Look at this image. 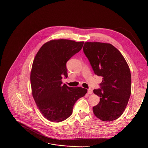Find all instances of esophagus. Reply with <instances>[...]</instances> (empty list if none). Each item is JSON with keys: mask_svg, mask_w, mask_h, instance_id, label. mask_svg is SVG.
<instances>
[{"mask_svg": "<svg viewBox=\"0 0 148 148\" xmlns=\"http://www.w3.org/2000/svg\"><path fill=\"white\" fill-rule=\"evenodd\" d=\"M93 93V90L92 89H88V93L89 95H91Z\"/></svg>", "mask_w": 148, "mask_h": 148, "instance_id": "1", "label": "esophagus"}]
</instances>
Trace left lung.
<instances>
[{
  "label": "left lung",
  "mask_w": 148,
  "mask_h": 148,
  "mask_svg": "<svg viewBox=\"0 0 148 148\" xmlns=\"http://www.w3.org/2000/svg\"><path fill=\"white\" fill-rule=\"evenodd\" d=\"M83 51L95 74L102 77L101 89L93 93L100 102L93 107L96 117L103 121L119 118L125 110L131 92L129 66L120 52L110 43L85 42Z\"/></svg>",
  "instance_id": "8db88e82"
}]
</instances>
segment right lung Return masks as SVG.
<instances>
[{
	"instance_id": "right-lung-1",
	"label": "right lung",
	"mask_w": 148,
	"mask_h": 148,
	"mask_svg": "<svg viewBox=\"0 0 148 148\" xmlns=\"http://www.w3.org/2000/svg\"><path fill=\"white\" fill-rule=\"evenodd\" d=\"M84 42L54 39L45 43L36 53L30 75L32 94L36 106L47 120L58 123L73 112L76 101L87 89L62 84L68 77L67 62L81 51Z\"/></svg>"
}]
</instances>
